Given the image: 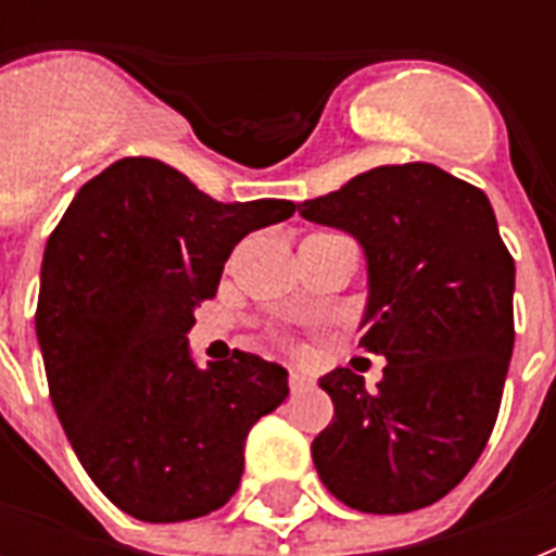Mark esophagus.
<instances>
[{"instance_id":"obj_1","label":"esophagus","mask_w":556,"mask_h":556,"mask_svg":"<svg viewBox=\"0 0 556 556\" xmlns=\"http://www.w3.org/2000/svg\"><path fill=\"white\" fill-rule=\"evenodd\" d=\"M288 387H291V395H300L305 389H312V380L305 378L303 371H291L288 375Z\"/></svg>"}]
</instances>
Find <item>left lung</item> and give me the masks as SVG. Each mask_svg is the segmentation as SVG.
<instances>
[{
    "label": "left lung",
    "instance_id": "8db88e82",
    "mask_svg": "<svg viewBox=\"0 0 556 556\" xmlns=\"http://www.w3.org/2000/svg\"><path fill=\"white\" fill-rule=\"evenodd\" d=\"M364 248L361 346L387 357L378 387L323 375L334 418L312 441L323 484L364 514H409L482 456L514 352V260L479 187L435 164H392L296 204Z\"/></svg>",
    "mask_w": 556,
    "mask_h": 556
}]
</instances>
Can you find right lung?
I'll return each mask as SVG.
<instances>
[{"label": "right lung", "mask_w": 556, "mask_h": 556, "mask_svg": "<svg viewBox=\"0 0 556 556\" xmlns=\"http://www.w3.org/2000/svg\"><path fill=\"white\" fill-rule=\"evenodd\" d=\"M286 199H210L155 159H121L48 236L37 340L48 392L91 482L143 522H185L239 488L244 439L288 397V371L233 352L199 369L187 331L244 236Z\"/></svg>", "instance_id": "right-lung-1"}]
</instances>
